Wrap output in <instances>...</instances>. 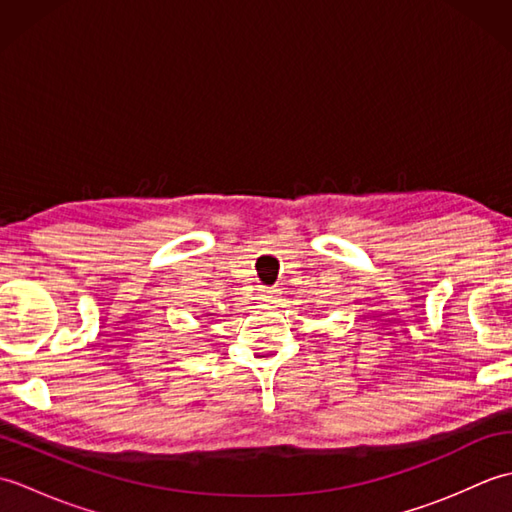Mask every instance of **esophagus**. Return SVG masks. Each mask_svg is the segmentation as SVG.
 <instances>
[{"instance_id": "34e87169", "label": "esophagus", "mask_w": 512, "mask_h": 512, "mask_svg": "<svg viewBox=\"0 0 512 512\" xmlns=\"http://www.w3.org/2000/svg\"><path fill=\"white\" fill-rule=\"evenodd\" d=\"M262 299L268 301V303H275L279 299V292L275 288H268V290L262 292Z\"/></svg>"}]
</instances>
